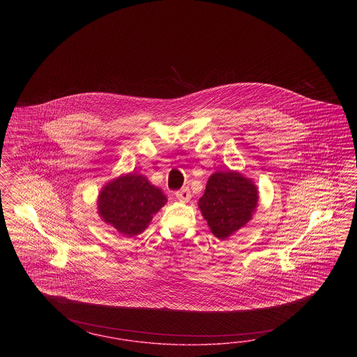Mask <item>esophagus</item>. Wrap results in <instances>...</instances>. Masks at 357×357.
<instances>
[{
  "instance_id": "obj_1",
  "label": "esophagus",
  "mask_w": 357,
  "mask_h": 357,
  "mask_svg": "<svg viewBox=\"0 0 357 357\" xmlns=\"http://www.w3.org/2000/svg\"><path fill=\"white\" fill-rule=\"evenodd\" d=\"M175 196H176V199L181 200V202H188V200L191 199V191H190L188 187H183L182 190H179V191L175 192Z\"/></svg>"
}]
</instances>
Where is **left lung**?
Returning a JSON list of instances; mask_svg holds the SVG:
<instances>
[{"label":"left lung","instance_id":"left-lung-1","mask_svg":"<svg viewBox=\"0 0 357 357\" xmlns=\"http://www.w3.org/2000/svg\"><path fill=\"white\" fill-rule=\"evenodd\" d=\"M258 190L250 179L234 172H217L206 183L199 208L220 239L245 227L257 208Z\"/></svg>","mask_w":357,"mask_h":357}]
</instances>
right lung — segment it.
Returning a JSON list of instances; mask_svg holds the SVG:
<instances>
[{"label": "right lung", "mask_w": 357, "mask_h": 357, "mask_svg": "<svg viewBox=\"0 0 357 357\" xmlns=\"http://www.w3.org/2000/svg\"><path fill=\"white\" fill-rule=\"evenodd\" d=\"M166 204L162 191L140 174H128L107 184L99 195L98 211L119 233L133 237L144 231Z\"/></svg>", "instance_id": "obj_1"}]
</instances>
